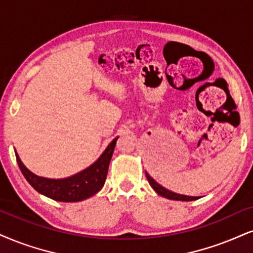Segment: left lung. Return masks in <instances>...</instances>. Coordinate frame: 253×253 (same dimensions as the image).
<instances>
[{"label":"left lung","mask_w":253,"mask_h":253,"mask_svg":"<svg viewBox=\"0 0 253 253\" xmlns=\"http://www.w3.org/2000/svg\"><path fill=\"white\" fill-rule=\"evenodd\" d=\"M145 174H146V178H148V180H149V183H150V185L152 186V189H154L155 191L158 193V195L163 196V197H167L169 199H173V201H183V202L196 201V199L199 198V197H191V196L178 195V193H174L172 191H169V190H167L165 188H163V186H161L158 183H156L155 180L152 179L148 173L145 172Z\"/></svg>","instance_id":"left-lung-1"}]
</instances>
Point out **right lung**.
I'll return each mask as SVG.
<instances>
[{
    "label": "right lung",
    "mask_w": 253,
    "mask_h": 253,
    "mask_svg": "<svg viewBox=\"0 0 253 253\" xmlns=\"http://www.w3.org/2000/svg\"><path fill=\"white\" fill-rule=\"evenodd\" d=\"M118 137L112 141L101 157L88 169L81 171L63 179H49L39 177L22 164V162L16 154V161L18 167L26 177L28 183L46 197L58 202H80L91 197L97 193L107 179L109 164H110L112 154Z\"/></svg>",
    "instance_id": "right-lung-1"
}]
</instances>
